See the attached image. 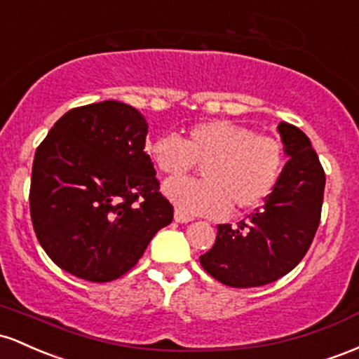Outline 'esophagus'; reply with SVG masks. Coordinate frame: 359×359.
Instances as JSON below:
<instances>
[{
	"instance_id": "34e87169",
	"label": "esophagus",
	"mask_w": 359,
	"mask_h": 359,
	"mask_svg": "<svg viewBox=\"0 0 359 359\" xmlns=\"http://www.w3.org/2000/svg\"><path fill=\"white\" fill-rule=\"evenodd\" d=\"M175 220H176V222H180V224H188V222H191L193 217L187 215V213H183V212H180V210H176L175 212Z\"/></svg>"
}]
</instances>
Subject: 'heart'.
Returning <instances> with one entry per match:
<instances>
[{
    "instance_id": "b5f03b06",
    "label": "heart",
    "mask_w": 359,
    "mask_h": 359,
    "mask_svg": "<svg viewBox=\"0 0 359 359\" xmlns=\"http://www.w3.org/2000/svg\"><path fill=\"white\" fill-rule=\"evenodd\" d=\"M147 154L158 171L183 178L201 166L203 180H172L164 188L180 212L220 217L261 207L276 188L285 152L273 135L231 120H208L193 126L184 140L163 135L147 144Z\"/></svg>"
}]
</instances>
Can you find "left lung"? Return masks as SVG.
I'll return each mask as SVG.
<instances>
[{
  "instance_id": "obj_1",
  "label": "left lung",
  "mask_w": 359,
  "mask_h": 359,
  "mask_svg": "<svg viewBox=\"0 0 359 359\" xmlns=\"http://www.w3.org/2000/svg\"><path fill=\"white\" fill-rule=\"evenodd\" d=\"M290 159L263 207L237 225L217 227L213 248L200 256L208 275L233 288L273 283L307 255L320 222L325 172L300 128L278 126Z\"/></svg>"
}]
</instances>
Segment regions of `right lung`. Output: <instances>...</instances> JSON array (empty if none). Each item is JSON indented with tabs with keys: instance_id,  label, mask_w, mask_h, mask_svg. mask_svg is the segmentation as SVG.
Returning a JSON list of instances; mask_svg holds the SVG:
<instances>
[{
	"instance_id": "obj_1",
	"label": "right lung",
	"mask_w": 359,
	"mask_h": 359,
	"mask_svg": "<svg viewBox=\"0 0 359 359\" xmlns=\"http://www.w3.org/2000/svg\"><path fill=\"white\" fill-rule=\"evenodd\" d=\"M134 107L102 102L64 114L35 151L30 217L47 256L95 283L139 263L175 208L161 193Z\"/></svg>"
}]
</instances>
